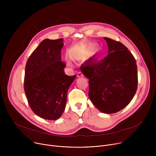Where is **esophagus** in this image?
Segmentation results:
<instances>
[{
  "label": "esophagus",
  "instance_id": "esophagus-1",
  "mask_svg": "<svg viewBox=\"0 0 156 156\" xmlns=\"http://www.w3.org/2000/svg\"><path fill=\"white\" fill-rule=\"evenodd\" d=\"M77 76L78 77H81V76H83V74L82 73V72H78L77 73Z\"/></svg>",
  "mask_w": 156,
  "mask_h": 156
}]
</instances>
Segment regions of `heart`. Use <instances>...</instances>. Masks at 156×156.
I'll use <instances>...</instances> for the list:
<instances>
[{
    "label": "heart",
    "mask_w": 156,
    "mask_h": 156,
    "mask_svg": "<svg viewBox=\"0 0 156 156\" xmlns=\"http://www.w3.org/2000/svg\"><path fill=\"white\" fill-rule=\"evenodd\" d=\"M93 46L92 45H88L87 46L85 47V48H83L81 49H79L78 51V55H85L86 54H87L89 52H90V51L93 48Z\"/></svg>",
    "instance_id": "obj_1"
}]
</instances>
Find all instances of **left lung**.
<instances>
[{
	"label": "left lung",
	"mask_w": 156,
	"mask_h": 156,
	"mask_svg": "<svg viewBox=\"0 0 156 156\" xmlns=\"http://www.w3.org/2000/svg\"><path fill=\"white\" fill-rule=\"evenodd\" d=\"M108 54L98 60L92 57L80 67L89 80V97L105 114H114L125 108L134 97L138 87L136 60L122 43L104 37Z\"/></svg>",
	"instance_id": "8db88e82"
}]
</instances>
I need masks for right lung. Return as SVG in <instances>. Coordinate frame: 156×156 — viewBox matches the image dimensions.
Returning a JSON list of instances; mask_svg holds the SVG:
<instances>
[{
	"instance_id": "obj_1",
	"label": "right lung",
	"mask_w": 156,
	"mask_h": 156,
	"mask_svg": "<svg viewBox=\"0 0 156 156\" xmlns=\"http://www.w3.org/2000/svg\"><path fill=\"white\" fill-rule=\"evenodd\" d=\"M63 39L43 40L25 66L24 90L33 112L41 118L55 120L65 108L69 88L76 75L65 74L61 59Z\"/></svg>"
}]
</instances>
